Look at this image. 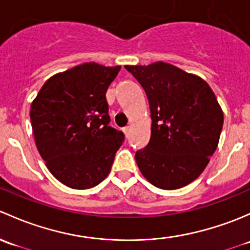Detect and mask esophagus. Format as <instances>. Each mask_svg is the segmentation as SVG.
I'll return each instance as SVG.
<instances>
[{
	"label": "esophagus",
	"instance_id": "1",
	"mask_svg": "<svg viewBox=\"0 0 250 250\" xmlns=\"http://www.w3.org/2000/svg\"><path fill=\"white\" fill-rule=\"evenodd\" d=\"M123 131H124L125 136H128V132H130V126H125V127L123 128Z\"/></svg>",
	"mask_w": 250,
	"mask_h": 250
}]
</instances>
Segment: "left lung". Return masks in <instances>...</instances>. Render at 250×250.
I'll list each match as a JSON object with an SVG mask.
<instances>
[{"label": "left lung", "instance_id": "1", "mask_svg": "<svg viewBox=\"0 0 250 250\" xmlns=\"http://www.w3.org/2000/svg\"><path fill=\"white\" fill-rule=\"evenodd\" d=\"M125 68L148 97L151 135L135 159L155 187L174 190L194 182L219 143L224 114L214 92L201 77L171 63Z\"/></svg>", "mask_w": 250, "mask_h": 250}]
</instances>
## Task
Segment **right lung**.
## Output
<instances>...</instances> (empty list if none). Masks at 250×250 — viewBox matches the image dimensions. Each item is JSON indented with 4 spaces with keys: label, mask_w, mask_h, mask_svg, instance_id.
Masks as SVG:
<instances>
[{
    "label": "right lung",
    "mask_w": 250,
    "mask_h": 250,
    "mask_svg": "<svg viewBox=\"0 0 250 250\" xmlns=\"http://www.w3.org/2000/svg\"><path fill=\"white\" fill-rule=\"evenodd\" d=\"M120 68L85 62L54 74L31 104L38 151L66 187L90 189L110 172L124 133L109 126L106 92Z\"/></svg>",
    "instance_id": "right-lung-1"
}]
</instances>
